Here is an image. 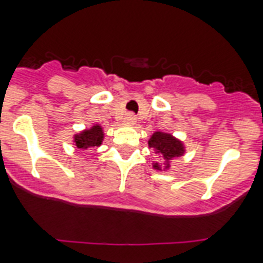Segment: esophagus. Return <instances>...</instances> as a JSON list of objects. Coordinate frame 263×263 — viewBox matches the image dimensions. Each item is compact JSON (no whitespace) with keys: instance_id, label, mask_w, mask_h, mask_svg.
Listing matches in <instances>:
<instances>
[{"instance_id":"34e87169","label":"esophagus","mask_w":263,"mask_h":263,"mask_svg":"<svg viewBox=\"0 0 263 263\" xmlns=\"http://www.w3.org/2000/svg\"><path fill=\"white\" fill-rule=\"evenodd\" d=\"M124 120L127 124H135V123H136V116H135L134 114H127L124 118Z\"/></svg>"}]
</instances>
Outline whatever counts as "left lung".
Returning <instances> with one entry per match:
<instances>
[{
    "instance_id": "obj_1",
    "label": "left lung",
    "mask_w": 263,
    "mask_h": 263,
    "mask_svg": "<svg viewBox=\"0 0 263 263\" xmlns=\"http://www.w3.org/2000/svg\"><path fill=\"white\" fill-rule=\"evenodd\" d=\"M148 144H149L151 148H154L157 154L163 155L164 159L166 160L181 156V155L184 154V147H182L181 141L176 140L172 135L170 134L155 132V134L151 136ZM154 166L156 170H160L159 164H155Z\"/></svg>"
}]
</instances>
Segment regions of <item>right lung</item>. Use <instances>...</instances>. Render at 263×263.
I'll return each instance as SVG.
<instances>
[{
	"label": "right lung",
	"instance_id": "right-lung-1",
	"mask_svg": "<svg viewBox=\"0 0 263 263\" xmlns=\"http://www.w3.org/2000/svg\"><path fill=\"white\" fill-rule=\"evenodd\" d=\"M75 145L78 148H90L98 147L102 144L103 140V131L100 125H93L91 129L81 132L79 135H75Z\"/></svg>",
	"mask_w": 263,
	"mask_h": 263
}]
</instances>
